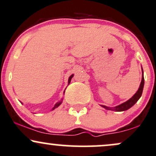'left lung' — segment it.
<instances>
[{"mask_svg":"<svg viewBox=\"0 0 156 156\" xmlns=\"http://www.w3.org/2000/svg\"><path fill=\"white\" fill-rule=\"evenodd\" d=\"M141 71H142V77H141V81L139 86V88L138 89V91L136 92V94L132 97L130 99L127 101L125 103H122V104L117 105L115 107H108L105 106V105H101V106L103 108H104L107 110H111V111H116V112H123V111H126L130 108H131L133 105L135 104L136 102L139 101V98H141V94L143 92V88H144V73H143V69L141 67Z\"/></svg>","mask_w":156,"mask_h":156,"instance_id":"left-lung-1","label":"left lung"}]
</instances>
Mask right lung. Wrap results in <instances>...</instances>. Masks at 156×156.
Masks as SVG:
<instances>
[{"label": "right lung", "instance_id": "right-lung-1", "mask_svg": "<svg viewBox=\"0 0 156 156\" xmlns=\"http://www.w3.org/2000/svg\"><path fill=\"white\" fill-rule=\"evenodd\" d=\"M73 76H74V75H71L70 76H69V79H68V84H69V83H70V81H71V79H72V78L73 77ZM64 92H65V91H64ZM62 103V101H59V102H58V103H56L55 104V105H54V107H53V109H52V110H53V109H55V108H57V107H58L59 106V105H61V103Z\"/></svg>", "mask_w": 156, "mask_h": 156}]
</instances>
